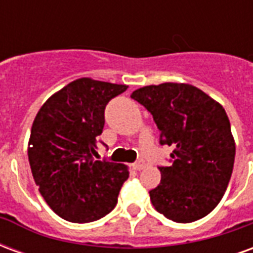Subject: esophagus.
<instances>
[{
  "instance_id": "34e87169",
  "label": "esophagus",
  "mask_w": 253,
  "mask_h": 253,
  "mask_svg": "<svg viewBox=\"0 0 253 253\" xmlns=\"http://www.w3.org/2000/svg\"><path fill=\"white\" fill-rule=\"evenodd\" d=\"M145 161H142V160H139V161H137V163H134L132 164V169H135V170H141L145 168Z\"/></svg>"
}]
</instances>
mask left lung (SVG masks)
<instances>
[{"instance_id": "left-lung-1", "label": "left lung", "mask_w": 253, "mask_h": 253, "mask_svg": "<svg viewBox=\"0 0 253 253\" xmlns=\"http://www.w3.org/2000/svg\"><path fill=\"white\" fill-rule=\"evenodd\" d=\"M131 97L153 115L160 143L173 146L172 165L150 194L154 209L175 222L206 217L222 199L232 176L236 143L218 101L190 84L148 85Z\"/></svg>"}]
</instances>
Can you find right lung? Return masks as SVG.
Segmentation results:
<instances>
[{"instance_id":"add662e5","label":"right lung","mask_w":253,"mask_h":253,"mask_svg":"<svg viewBox=\"0 0 253 253\" xmlns=\"http://www.w3.org/2000/svg\"><path fill=\"white\" fill-rule=\"evenodd\" d=\"M127 88L78 78L50 96L36 114L28 141L32 176L52 211L69 222L107 215L128 179L125 164L93 159L105 105Z\"/></svg>"}]
</instances>
